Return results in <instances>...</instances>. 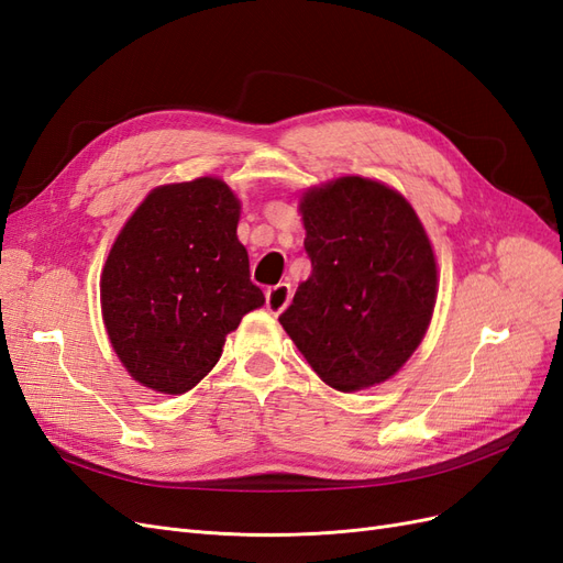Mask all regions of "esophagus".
I'll return each instance as SVG.
<instances>
[{
	"label": "esophagus",
	"mask_w": 563,
	"mask_h": 563,
	"mask_svg": "<svg viewBox=\"0 0 563 563\" xmlns=\"http://www.w3.org/2000/svg\"><path fill=\"white\" fill-rule=\"evenodd\" d=\"M288 300H291V284L282 282V284H277V286L267 288V294H265V308H267L269 314H279V312H284Z\"/></svg>",
	"instance_id": "esophagus-1"
}]
</instances>
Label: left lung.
I'll list each match as a JSON object with an SVG mask.
<instances>
[{
  "mask_svg": "<svg viewBox=\"0 0 563 563\" xmlns=\"http://www.w3.org/2000/svg\"><path fill=\"white\" fill-rule=\"evenodd\" d=\"M312 275L279 323L317 376L340 391L380 385L416 352L437 302V261L397 190L360 176L300 199Z\"/></svg>",
  "mask_w": 563,
  "mask_h": 563,
  "instance_id": "1",
  "label": "left lung"
}]
</instances>
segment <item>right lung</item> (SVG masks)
<instances>
[{
	"label": "right lung",
	"instance_id": "obj_1",
	"mask_svg": "<svg viewBox=\"0 0 563 563\" xmlns=\"http://www.w3.org/2000/svg\"><path fill=\"white\" fill-rule=\"evenodd\" d=\"M240 199L220 178L152 190L100 277L110 343L141 385L183 395L220 360L225 335L265 296L236 240Z\"/></svg>",
	"mask_w": 563,
	"mask_h": 563
}]
</instances>
